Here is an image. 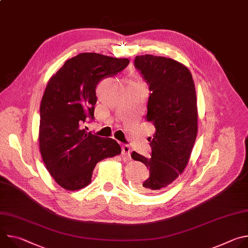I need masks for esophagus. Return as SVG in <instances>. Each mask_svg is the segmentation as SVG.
Returning <instances> with one entry per match:
<instances>
[{"mask_svg": "<svg viewBox=\"0 0 248 248\" xmlns=\"http://www.w3.org/2000/svg\"><path fill=\"white\" fill-rule=\"evenodd\" d=\"M122 152H123V154H124V156L129 157V156H130V148H129V146L126 145V144H124V145L122 146Z\"/></svg>", "mask_w": 248, "mask_h": 248, "instance_id": "esophagus-1", "label": "esophagus"}]
</instances>
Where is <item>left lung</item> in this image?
<instances>
[{"mask_svg":"<svg viewBox=\"0 0 248 248\" xmlns=\"http://www.w3.org/2000/svg\"><path fill=\"white\" fill-rule=\"evenodd\" d=\"M134 66L151 91L145 120L156 131L148 137L151 158L136 152L131 158L149 169V178L139 190L151 194L165 189L186 169L197 135L196 92L189 69L172 59L136 56Z\"/></svg>","mask_w":248,"mask_h":248,"instance_id":"8db88e82","label":"left lung"}]
</instances>
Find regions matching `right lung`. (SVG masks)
I'll return each mask as SVG.
<instances>
[{"label": "right lung", "mask_w": 248, "mask_h": 248, "mask_svg": "<svg viewBox=\"0 0 248 248\" xmlns=\"http://www.w3.org/2000/svg\"><path fill=\"white\" fill-rule=\"evenodd\" d=\"M128 63V59L81 53L50 78L40 105L39 147L48 171L64 189L87 186L96 164L122 152L116 140L87 132L82 125L94 120L99 81Z\"/></svg>", "instance_id": "1"}]
</instances>
